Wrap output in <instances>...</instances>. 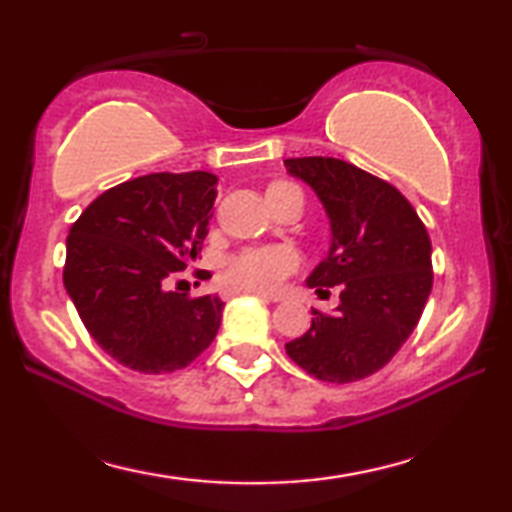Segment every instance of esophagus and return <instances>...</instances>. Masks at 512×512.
I'll return each mask as SVG.
<instances>
[{
    "label": "esophagus",
    "mask_w": 512,
    "mask_h": 512,
    "mask_svg": "<svg viewBox=\"0 0 512 512\" xmlns=\"http://www.w3.org/2000/svg\"><path fill=\"white\" fill-rule=\"evenodd\" d=\"M240 293H254V296H261V298H265V300H279L277 296H268V293L256 291V289H244V286H230V289L223 291V296L233 298V296H240Z\"/></svg>",
    "instance_id": "1"
}]
</instances>
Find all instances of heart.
<instances>
[{
    "label": "heart",
    "instance_id": "b5f03b06",
    "mask_svg": "<svg viewBox=\"0 0 512 512\" xmlns=\"http://www.w3.org/2000/svg\"><path fill=\"white\" fill-rule=\"evenodd\" d=\"M296 268V249L286 247V244H275V247H251L237 251L223 265V277L230 284L244 286V289L275 291Z\"/></svg>",
    "mask_w": 512,
    "mask_h": 512
}]
</instances>
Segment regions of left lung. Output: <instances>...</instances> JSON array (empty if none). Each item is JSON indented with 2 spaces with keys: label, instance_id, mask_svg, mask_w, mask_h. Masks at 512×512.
I'll use <instances>...</instances> for the list:
<instances>
[{
  "label": "left lung",
  "instance_id": "obj_1",
  "mask_svg": "<svg viewBox=\"0 0 512 512\" xmlns=\"http://www.w3.org/2000/svg\"><path fill=\"white\" fill-rule=\"evenodd\" d=\"M286 172L324 207L331 247L305 279L342 286L333 314L312 310L310 331L286 354L324 382L377 373L415 331L431 293V240L408 200L387 181L338 158H289Z\"/></svg>",
  "mask_w": 512,
  "mask_h": 512
}]
</instances>
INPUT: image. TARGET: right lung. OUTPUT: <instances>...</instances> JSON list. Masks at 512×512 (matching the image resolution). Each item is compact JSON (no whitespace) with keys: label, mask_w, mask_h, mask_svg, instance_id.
<instances>
[{"label":"right lung","mask_w":512,"mask_h":512,"mask_svg":"<svg viewBox=\"0 0 512 512\" xmlns=\"http://www.w3.org/2000/svg\"><path fill=\"white\" fill-rule=\"evenodd\" d=\"M216 198L209 172L146 174L90 202L69 228L65 289L90 338L146 375L186 368L221 326L216 293L167 291L200 254Z\"/></svg>","instance_id":"1"}]
</instances>
